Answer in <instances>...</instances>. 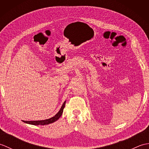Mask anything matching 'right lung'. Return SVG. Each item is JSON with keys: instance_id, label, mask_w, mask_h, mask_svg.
Instances as JSON below:
<instances>
[{"instance_id": "add662e5", "label": "right lung", "mask_w": 149, "mask_h": 149, "mask_svg": "<svg viewBox=\"0 0 149 149\" xmlns=\"http://www.w3.org/2000/svg\"><path fill=\"white\" fill-rule=\"evenodd\" d=\"M65 102L66 101H65L64 103L63 104V105L61 107V109L59 111V112L56 114V115L52 117V118H50L49 119H47V120H37V121H24L23 120V122L25 123H29V124H31V125H48L49 123H51L56 122V120H58L59 117L61 116L62 113L63 112V109H64V107L65 106Z\"/></svg>"}]
</instances>
